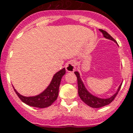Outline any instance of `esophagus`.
<instances>
[{"instance_id":"1","label":"esophagus","mask_w":133,"mask_h":133,"mask_svg":"<svg viewBox=\"0 0 133 133\" xmlns=\"http://www.w3.org/2000/svg\"><path fill=\"white\" fill-rule=\"evenodd\" d=\"M75 68H76V63H75V62L74 61H69L65 65V69H66L67 72H74L75 70Z\"/></svg>"}]
</instances>
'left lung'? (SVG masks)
Segmentation results:
<instances>
[{"instance_id":"1","label":"left lung","mask_w":133,"mask_h":133,"mask_svg":"<svg viewBox=\"0 0 133 133\" xmlns=\"http://www.w3.org/2000/svg\"><path fill=\"white\" fill-rule=\"evenodd\" d=\"M100 31L101 33H103V36L105 38H107V39H109V40H111V41H114V42L116 43V41H115L114 38H112L110 34L107 33L106 31L102 30V29H100ZM75 74L76 75V77H77V80H78V95H79L81 99L83 101L84 103L87 104L90 107L93 108H102L103 106L109 105L112 101H113L115 98L116 97V95H117V93H118L120 88H121V85H122V84H120L118 89H117V92H115L113 95H112L110 98H105H105H100L96 97L95 95H92L90 92L88 91V90L85 88L83 81L81 80L80 74H79V72L78 71H75Z\"/></svg>"}]
</instances>
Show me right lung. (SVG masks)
<instances>
[{
  "label": "right lung",
  "mask_w": 133,
  "mask_h": 133,
  "mask_svg": "<svg viewBox=\"0 0 133 133\" xmlns=\"http://www.w3.org/2000/svg\"><path fill=\"white\" fill-rule=\"evenodd\" d=\"M65 74V69L63 68L53 75L52 81L46 89L41 94L32 97H25L21 95L14 89L18 98L28 105L44 108L51 105L55 102L58 96L59 87L61 84L62 77Z\"/></svg>",
  "instance_id": "1"
}]
</instances>
